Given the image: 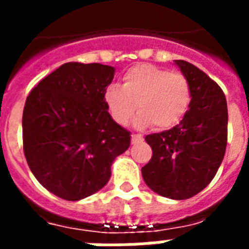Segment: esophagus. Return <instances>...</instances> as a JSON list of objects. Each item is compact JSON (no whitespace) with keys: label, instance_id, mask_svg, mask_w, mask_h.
<instances>
[{"label":"esophagus","instance_id":"34e87169","mask_svg":"<svg viewBox=\"0 0 249 249\" xmlns=\"http://www.w3.org/2000/svg\"><path fill=\"white\" fill-rule=\"evenodd\" d=\"M140 141H142V136H141V135H132V144L140 142Z\"/></svg>","mask_w":249,"mask_h":249}]
</instances>
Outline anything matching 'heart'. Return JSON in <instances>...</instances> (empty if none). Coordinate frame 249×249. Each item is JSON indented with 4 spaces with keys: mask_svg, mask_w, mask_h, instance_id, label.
I'll list each match as a JSON object with an SVG mask.
<instances>
[{
    "mask_svg": "<svg viewBox=\"0 0 249 249\" xmlns=\"http://www.w3.org/2000/svg\"><path fill=\"white\" fill-rule=\"evenodd\" d=\"M192 100L191 84L183 73L141 64L123 76V85H110L104 92V103L110 117L126 125L137 107L139 128L152 125L157 130L178 125L187 113Z\"/></svg>",
    "mask_w": 249,
    "mask_h": 249,
    "instance_id": "heart-1",
    "label": "heart"
}]
</instances>
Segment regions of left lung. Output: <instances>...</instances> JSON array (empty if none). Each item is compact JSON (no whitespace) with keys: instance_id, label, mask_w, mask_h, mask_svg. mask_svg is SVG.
<instances>
[{"instance_id":"8db88e82","label":"left lung","mask_w":249,"mask_h":249,"mask_svg":"<svg viewBox=\"0 0 249 249\" xmlns=\"http://www.w3.org/2000/svg\"><path fill=\"white\" fill-rule=\"evenodd\" d=\"M175 64L189 80L191 105L172 129L145 136L153 153L141 173L153 192L185 200L212 181L224 159L228 109L224 93L212 78L184 60Z\"/></svg>"}]
</instances>
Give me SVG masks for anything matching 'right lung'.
I'll return each mask as SVG.
<instances>
[{
	"label": "right lung",
	"instance_id": "1",
	"mask_svg": "<svg viewBox=\"0 0 249 249\" xmlns=\"http://www.w3.org/2000/svg\"><path fill=\"white\" fill-rule=\"evenodd\" d=\"M114 68L66 62L36 85L22 114L24 153L30 171L49 192L77 201L110 178L114 159L130 133L104 103Z\"/></svg>",
	"mask_w": 249,
	"mask_h": 249
}]
</instances>
